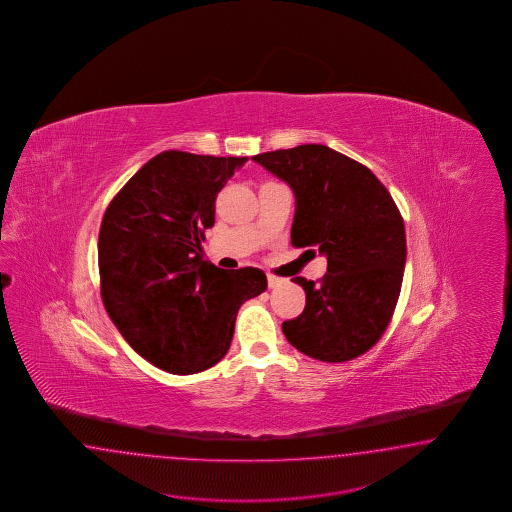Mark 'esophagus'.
<instances>
[{"label":"esophagus","mask_w":512,"mask_h":512,"mask_svg":"<svg viewBox=\"0 0 512 512\" xmlns=\"http://www.w3.org/2000/svg\"><path fill=\"white\" fill-rule=\"evenodd\" d=\"M268 287L270 289H276V287H279L281 283H283V279L278 278V276H274V274H268Z\"/></svg>","instance_id":"1"}]
</instances>
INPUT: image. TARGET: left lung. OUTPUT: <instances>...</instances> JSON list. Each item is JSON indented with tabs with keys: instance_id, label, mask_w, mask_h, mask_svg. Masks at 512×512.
Returning <instances> with one entry per match:
<instances>
[{
	"instance_id": "8db88e82",
	"label": "left lung",
	"mask_w": 512,
	"mask_h": 512,
	"mask_svg": "<svg viewBox=\"0 0 512 512\" xmlns=\"http://www.w3.org/2000/svg\"><path fill=\"white\" fill-rule=\"evenodd\" d=\"M293 187L291 244L326 255L317 281L293 279L306 291L304 311L285 321V338L300 353L345 362L385 334L402 291L403 217L368 167L323 144L253 155Z\"/></svg>"
}]
</instances>
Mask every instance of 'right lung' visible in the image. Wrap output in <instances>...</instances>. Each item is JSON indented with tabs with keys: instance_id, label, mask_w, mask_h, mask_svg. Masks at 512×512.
Masks as SVG:
<instances>
[{
	"instance_id": "1",
	"label": "right lung",
	"mask_w": 512,
	"mask_h": 512,
	"mask_svg": "<svg viewBox=\"0 0 512 512\" xmlns=\"http://www.w3.org/2000/svg\"><path fill=\"white\" fill-rule=\"evenodd\" d=\"M248 157L167 150L110 201L99 229L101 298L125 341L157 368L189 375L227 355L240 306L261 295L259 268L202 259L217 193Z\"/></svg>"
}]
</instances>
